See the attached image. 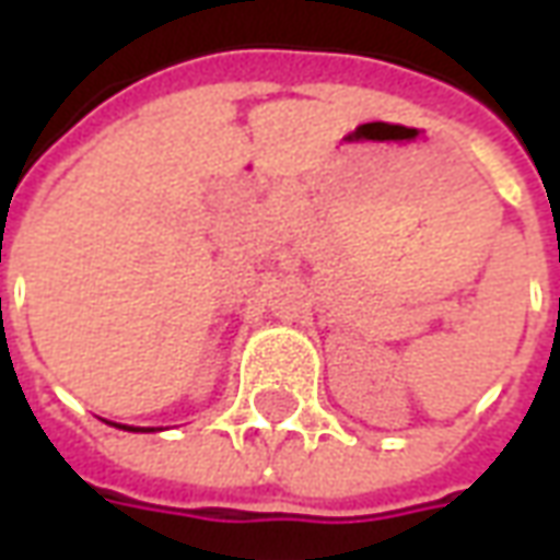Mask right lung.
<instances>
[{"label":"right lung","instance_id":"add662e5","mask_svg":"<svg viewBox=\"0 0 560 560\" xmlns=\"http://www.w3.org/2000/svg\"><path fill=\"white\" fill-rule=\"evenodd\" d=\"M110 425H119V422H110ZM119 429H126V432H155V429H135V425H119Z\"/></svg>","mask_w":560,"mask_h":560}]
</instances>
